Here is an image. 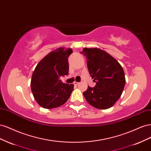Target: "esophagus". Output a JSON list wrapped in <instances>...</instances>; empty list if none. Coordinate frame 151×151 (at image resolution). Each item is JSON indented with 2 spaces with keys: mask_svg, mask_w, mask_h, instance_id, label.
Instances as JSON below:
<instances>
[{
  "mask_svg": "<svg viewBox=\"0 0 151 151\" xmlns=\"http://www.w3.org/2000/svg\"><path fill=\"white\" fill-rule=\"evenodd\" d=\"M79 84V83H78V82H76V81H75L74 83V84L75 85V86H77V85H78Z\"/></svg>",
  "mask_w": 151,
  "mask_h": 151,
  "instance_id": "esophagus-1",
  "label": "esophagus"
}]
</instances>
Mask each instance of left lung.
I'll return each mask as SVG.
<instances>
[{
    "instance_id": "1",
    "label": "left lung",
    "mask_w": 151,
    "mask_h": 151,
    "mask_svg": "<svg viewBox=\"0 0 151 151\" xmlns=\"http://www.w3.org/2000/svg\"><path fill=\"white\" fill-rule=\"evenodd\" d=\"M86 57L90 76L96 83L83 93L91 106L101 109L113 106L122 94L125 84V73L115 58L99 48H85L81 52Z\"/></svg>"
}]
</instances>
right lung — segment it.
Here are the masks:
<instances>
[{
  "label": "right lung",
  "mask_w": 151,
  "mask_h": 151,
  "mask_svg": "<svg viewBox=\"0 0 151 151\" xmlns=\"http://www.w3.org/2000/svg\"><path fill=\"white\" fill-rule=\"evenodd\" d=\"M72 52L70 48H57L36 65L32 75L31 88L36 101L42 108L59 107L69 98L74 85L63 83L60 78L68 75V57Z\"/></svg>",
  "instance_id": "1"
}]
</instances>
